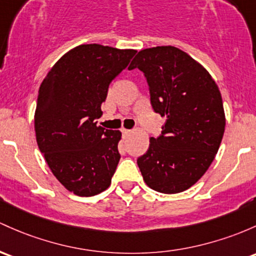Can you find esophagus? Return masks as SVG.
I'll use <instances>...</instances> for the list:
<instances>
[{
	"label": "esophagus",
	"mask_w": 256,
	"mask_h": 256,
	"mask_svg": "<svg viewBox=\"0 0 256 256\" xmlns=\"http://www.w3.org/2000/svg\"><path fill=\"white\" fill-rule=\"evenodd\" d=\"M130 132H131V130H128V128H122V134L124 138H126V137L130 134Z\"/></svg>",
	"instance_id": "esophagus-1"
}]
</instances>
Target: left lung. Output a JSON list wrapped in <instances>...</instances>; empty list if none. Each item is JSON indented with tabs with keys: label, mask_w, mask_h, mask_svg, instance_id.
<instances>
[{
	"label": "left lung",
	"mask_w": 256,
	"mask_h": 256,
	"mask_svg": "<svg viewBox=\"0 0 256 256\" xmlns=\"http://www.w3.org/2000/svg\"><path fill=\"white\" fill-rule=\"evenodd\" d=\"M140 69L150 87V104L165 118L162 134L137 159L148 187L184 192L206 174L224 132L218 87L199 63L174 46L140 50L128 69Z\"/></svg>",
	"instance_id": "1"
}]
</instances>
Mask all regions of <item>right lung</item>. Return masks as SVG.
I'll list each match as a JSON object with an SVG mask.
<instances>
[{
  "instance_id": "obj_1",
  "label": "right lung",
  "mask_w": 256,
  "mask_h": 256,
  "mask_svg": "<svg viewBox=\"0 0 256 256\" xmlns=\"http://www.w3.org/2000/svg\"><path fill=\"white\" fill-rule=\"evenodd\" d=\"M134 50L81 44L63 56L42 81L35 112L38 150L66 190L91 196L110 186L122 132L97 126L109 85Z\"/></svg>"
}]
</instances>
